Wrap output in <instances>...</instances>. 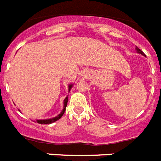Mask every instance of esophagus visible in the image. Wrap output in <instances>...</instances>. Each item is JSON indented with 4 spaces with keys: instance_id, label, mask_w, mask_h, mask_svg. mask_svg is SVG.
I'll return each mask as SVG.
<instances>
[{
    "instance_id": "esophagus-1",
    "label": "esophagus",
    "mask_w": 161,
    "mask_h": 161,
    "mask_svg": "<svg viewBox=\"0 0 161 161\" xmlns=\"http://www.w3.org/2000/svg\"><path fill=\"white\" fill-rule=\"evenodd\" d=\"M89 76H90V74H89L88 72H85L83 73L84 78H88V77H89Z\"/></svg>"
}]
</instances>
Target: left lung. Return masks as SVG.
I'll return each mask as SVG.
<instances>
[{"mask_svg":"<svg viewBox=\"0 0 161 161\" xmlns=\"http://www.w3.org/2000/svg\"><path fill=\"white\" fill-rule=\"evenodd\" d=\"M136 52H137L138 53H140V54H142V55H144V53H143V52H142L141 50L139 49V48H138L137 47H136Z\"/></svg>","mask_w":161,"mask_h":161,"instance_id":"8db88e82","label":"left lung"}]
</instances>
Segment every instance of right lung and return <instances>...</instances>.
Returning a JSON list of instances; mask_svg holds the SVG:
<instances>
[{"mask_svg": "<svg viewBox=\"0 0 161 161\" xmlns=\"http://www.w3.org/2000/svg\"><path fill=\"white\" fill-rule=\"evenodd\" d=\"M69 91H70L71 88L72 87V85H70L69 86ZM68 97H67L66 98L64 99V109L63 111L61 112L60 114H59L58 116H56L55 118H53V119H44V120H37V123H39V124H51V123H54V122H55V121L59 120V119H60L62 116L64 115V114L65 110H66V106H67V104H68Z\"/></svg>", "mask_w": 161, "mask_h": 161, "instance_id": "obj_1", "label": "right lung"}]
</instances>
